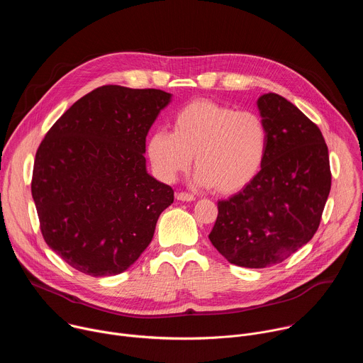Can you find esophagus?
<instances>
[{
  "label": "esophagus",
  "mask_w": 363,
  "mask_h": 363,
  "mask_svg": "<svg viewBox=\"0 0 363 363\" xmlns=\"http://www.w3.org/2000/svg\"><path fill=\"white\" fill-rule=\"evenodd\" d=\"M177 199H178V201H186V202H191V201H195V196H194L192 194L178 192V194H177Z\"/></svg>",
  "instance_id": "esophagus-1"
}]
</instances>
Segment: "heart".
I'll return each mask as SVG.
<instances>
[{"label":"heart","mask_w":363,"mask_h":363,"mask_svg":"<svg viewBox=\"0 0 363 363\" xmlns=\"http://www.w3.org/2000/svg\"><path fill=\"white\" fill-rule=\"evenodd\" d=\"M267 149L263 119L248 111L194 100L177 112L172 133L155 130L146 142L155 174L167 182L186 171L195 157V181L231 194L248 185L260 171Z\"/></svg>","instance_id":"b5f03b06"}]
</instances>
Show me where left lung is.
Segmentation results:
<instances>
[{"mask_svg": "<svg viewBox=\"0 0 363 363\" xmlns=\"http://www.w3.org/2000/svg\"><path fill=\"white\" fill-rule=\"evenodd\" d=\"M257 108L267 129L262 169L240 192L218 201L208 235L231 264L247 269L281 263L312 240L332 184L320 129L280 94H262Z\"/></svg>", "mask_w": 363, "mask_h": 363, "instance_id": "1", "label": "left lung"}]
</instances>
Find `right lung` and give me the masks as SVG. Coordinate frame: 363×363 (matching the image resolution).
<instances>
[{
	"label": "right lung",
	"mask_w": 363,
	"mask_h": 363,
	"mask_svg": "<svg viewBox=\"0 0 363 363\" xmlns=\"http://www.w3.org/2000/svg\"><path fill=\"white\" fill-rule=\"evenodd\" d=\"M171 93L109 84L63 113L40 143L31 181L41 234L73 269L128 270L152 241L174 189L146 171V135Z\"/></svg>",
	"instance_id": "right-lung-1"
}]
</instances>
